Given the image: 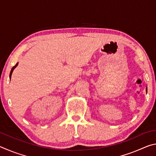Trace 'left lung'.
Listing matches in <instances>:
<instances>
[{"label": "left lung", "instance_id": "left-lung-1", "mask_svg": "<svg viewBox=\"0 0 156 156\" xmlns=\"http://www.w3.org/2000/svg\"><path fill=\"white\" fill-rule=\"evenodd\" d=\"M146 91L147 92V89H146Z\"/></svg>", "mask_w": 156, "mask_h": 156}]
</instances>
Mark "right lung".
<instances>
[{
	"mask_svg": "<svg viewBox=\"0 0 156 156\" xmlns=\"http://www.w3.org/2000/svg\"><path fill=\"white\" fill-rule=\"evenodd\" d=\"M18 64V63H16V65H15V66H14V67H12V70H11V72H10V74H9V78H11V76H12V72H13V71H14V69L17 67Z\"/></svg>",
	"mask_w": 156,
	"mask_h": 156,
	"instance_id": "obj_1",
	"label": "right lung"
}]
</instances>
